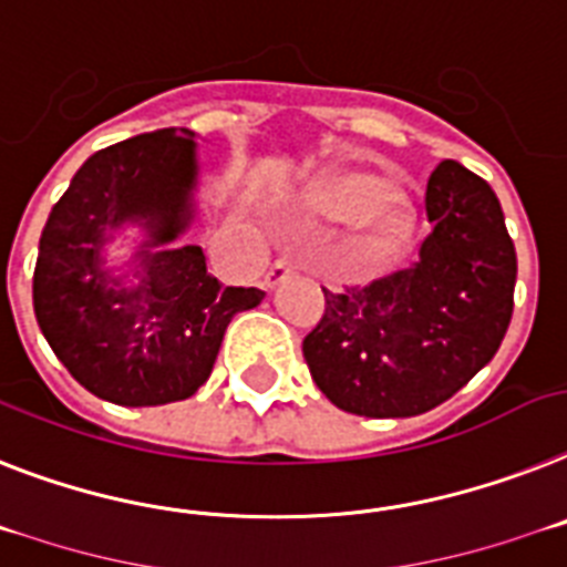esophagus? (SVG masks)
I'll return each mask as SVG.
<instances>
[{
  "label": "esophagus",
  "instance_id": "1",
  "mask_svg": "<svg viewBox=\"0 0 567 567\" xmlns=\"http://www.w3.org/2000/svg\"><path fill=\"white\" fill-rule=\"evenodd\" d=\"M293 276V265L288 259H276L274 265H270L268 276H265V282H268V288H276V285H282L285 279H291Z\"/></svg>",
  "mask_w": 567,
  "mask_h": 567
}]
</instances>
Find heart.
<instances>
[{
  "label": "heart",
  "instance_id": "1",
  "mask_svg": "<svg viewBox=\"0 0 567 567\" xmlns=\"http://www.w3.org/2000/svg\"><path fill=\"white\" fill-rule=\"evenodd\" d=\"M306 207L317 221L351 225L363 221L357 254L365 261H383L398 254L412 233V216L389 193V184L372 173H328L311 187Z\"/></svg>",
  "mask_w": 567,
  "mask_h": 567
}]
</instances>
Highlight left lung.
Here are the masks:
<instances>
[{"instance_id": "1", "label": "left lung", "mask_w": 567, "mask_h": 567, "mask_svg": "<svg viewBox=\"0 0 567 567\" xmlns=\"http://www.w3.org/2000/svg\"><path fill=\"white\" fill-rule=\"evenodd\" d=\"M412 268L326 293L302 340L313 383L342 412L412 417L450 401L493 360L513 317L516 247L496 193L458 161L426 184Z\"/></svg>"}]
</instances>
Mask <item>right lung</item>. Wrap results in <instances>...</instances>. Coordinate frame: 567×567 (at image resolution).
Listing matches in <instances>:
<instances>
[{"mask_svg": "<svg viewBox=\"0 0 567 567\" xmlns=\"http://www.w3.org/2000/svg\"><path fill=\"white\" fill-rule=\"evenodd\" d=\"M195 178V132L130 137L80 166L42 230L37 322L71 378L117 406H161L198 392L233 317L265 299L259 288H221L198 245L158 250L193 221ZM123 224L147 233L135 289L99 256Z\"/></svg>", "mask_w": 567, "mask_h": 567, "instance_id": "1", "label": "right lung"}]
</instances>
